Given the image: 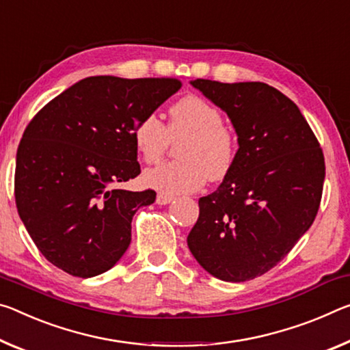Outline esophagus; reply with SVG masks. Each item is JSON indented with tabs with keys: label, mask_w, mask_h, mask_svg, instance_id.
<instances>
[{
	"label": "esophagus",
	"mask_w": 350,
	"mask_h": 350,
	"mask_svg": "<svg viewBox=\"0 0 350 350\" xmlns=\"http://www.w3.org/2000/svg\"><path fill=\"white\" fill-rule=\"evenodd\" d=\"M174 196H170V195H165V193H159L157 198H155V202H157L159 205H166L170 204L171 201H173Z\"/></svg>",
	"instance_id": "obj_1"
}]
</instances>
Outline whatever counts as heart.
Segmentation results:
<instances>
[{"mask_svg":"<svg viewBox=\"0 0 350 350\" xmlns=\"http://www.w3.org/2000/svg\"><path fill=\"white\" fill-rule=\"evenodd\" d=\"M165 126L155 115L138 121L132 132L134 145L146 163L162 159L171 140H182L180 162H166L143 174L146 187L176 196L196 191L207 179L223 180L232 170L237 155V138L223 124V115L201 96L188 95L168 110Z\"/></svg>","mask_w":350,"mask_h":350,"instance_id":"b5f03b06","label":"heart"}]
</instances>
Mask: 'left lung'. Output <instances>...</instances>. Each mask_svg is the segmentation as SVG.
Returning a JSON list of instances; mask_svg holds the SVG:
<instances>
[{
	"mask_svg": "<svg viewBox=\"0 0 350 350\" xmlns=\"http://www.w3.org/2000/svg\"><path fill=\"white\" fill-rule=\"evenodd\" d=\"M190 84L229 116L238 151L216 191L199 199L188 249L216 279L251 280L274 268L313 224L325 177L323 149L297 105L274 87Z\"/></svg>",
	"mask_w": 350,
	"mask_h": 350,
	"instance_id": "8db88e82",
	"label": "left lung"
}]
</instances>
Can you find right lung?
<instances>
[{"label":"right lung","instance_id":"add662e5","mask_svg":"<svg viewBox=\"0 0 350 350\" xmlns=\"http://www.w3.org/2000/svg\"><path fill=\"white\" fill-rule=\"evenodd\" d=\"M180 85L165 77L90 76L27 124L16 151L15 202L48 262L87 279L123 257L132 216L155 201V191L112 185L140 174L134 127Z\"/></svg>","mask_w":350,"mask_h":350}]
</instances>
